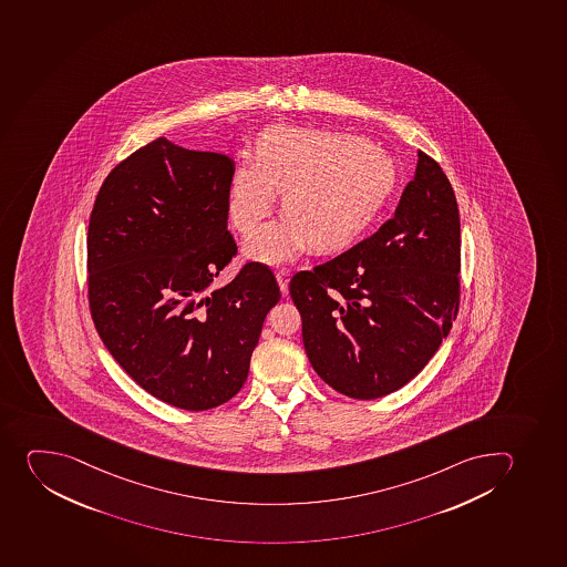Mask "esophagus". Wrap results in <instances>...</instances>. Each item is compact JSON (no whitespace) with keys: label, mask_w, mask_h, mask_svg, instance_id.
Wrapping results in <instances>:
<instances>
[{"label":"esophagus","mask_w":567,"mask_h":567,"mask_svg":"<svg viewBox=\"0 0 567 567\" xmlns=\"http://www.w3.org/2000/svg\"><path fill=\"white\" fill-rule=\"evenodd\" d=\"M277 282L281 286L282 293L288 291V282H290V270L288 268H279L277 271Z\"/></svg>","instance_id":"obj_1"}]
</instances>
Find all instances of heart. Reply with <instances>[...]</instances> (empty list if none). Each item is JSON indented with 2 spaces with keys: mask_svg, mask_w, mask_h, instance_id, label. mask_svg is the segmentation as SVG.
Here are the masks:
<instances>
[{
  "mask_svg": "<svg viewBox=\"0 0 567 567\" xmlns=\"http://www.w3.org/2000/svg\"><path fill=\"white\" fill-rule=\"evenodd\" d=\"M398 164L369 142L338 131L271 127L260 136L257 158L235 169L228 215L251 235L285 192V223L271 224L248 243V254L281 262L307 248L341 250L380 217L398 186Z\"/></svg>",
  "mask_w": 567,
  "mask_h": 567,
  "instance_id": "1",
  "label": "heart"
}]
</instances>
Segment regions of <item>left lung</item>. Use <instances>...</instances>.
Masks as SVG:
<instances>
[{
	"mask_svg": "<svg viewBox=\"0 0 567 567\" xmlns=\"http://www.w3.org/2000/svg\"><path fill=\"white\" fill-rule=\"evenodd\" d=\"M462 235L442 166L417 151L394 217L336 259L297 271L290 296L317 375L375 400L420 374L460 310Z\"/></svg>",
	"mask_w": 567,
	"mask_h": 567,
	"instance_id": "1",
	"label": "left lung"
}]
</instances>
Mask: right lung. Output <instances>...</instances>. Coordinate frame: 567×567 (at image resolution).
Here are the masks:
<instances>
[{
    "label": "right lung",
    "instance_id": "obj_1",
    "mask_svg": "<svg viewBox=\"0 0 567 567\" xmlns=\"http://www.w3.org/2000/svg\"><path fill=\"white\" fill-rule=\"evenodd\" d=\"M229 156L164 136L116 164L100 187L87 231V299L116 363L184 411H208L245 384L276 276L246 262L212 282L237 255L228 231Z\"/></svg>",
    "mask_w": 567,
    "mask_h": 567
}]
</instances>
